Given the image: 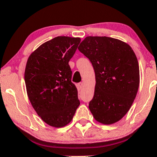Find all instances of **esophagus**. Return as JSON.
<instances>
[{
  "mask_svg": "<svg viewBox=\"0 0 157 157\" xmlns=\"http://www.w3.org/2000/svg\"><path fill=\"white\" fill-rule=\"evenodd\" d=\"M78 86H79V88H82V87H83V83H82V82H79Z\"/></svg>",
  "mask_w": 157,
  "mask_h": 157,
  "instance_id": "1",
  "label": "esophagus"
}]
</instances>
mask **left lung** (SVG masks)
I'll return each instance as SVG.
<instances>
[{
	"mask_svg": "<svg viewBox=\"0 0 157 157\" xmlns=\"http://www.w3.org/2000/svg\"><path fill=\"white\" fill-rule=\"evenodd\" d=\"M78 50L95 71L90 113L102 124L118 122L129 111L138 90L140 70L135 52L127 43L107 36H87Z\"/></svg>",
	"mask_w": 157,
	"mask_h": 157,
	"instance_id": "obj_1",
	"label": "left lung"
}]
</instances>
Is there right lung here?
<instances>
[{
	"mask_svg": "<svg viewBox=\"0 0 157 157\" xmlns=\"http://www.w3.org/2000/svg\"><path fill=\"white\" fill-rule=\"evenodd\" d=\"M80 41L79 37L54 38L33 51L26 63L28 99L41 120L53 127L69 124L80 104L69 65Z\"/></svg>",
	"mask_w": 157,
	"mask_h": 157,
	"instance_id": "right-lung-1",
	"label": "right lung"
}]
</instances>
